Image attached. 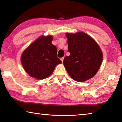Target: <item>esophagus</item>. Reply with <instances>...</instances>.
Segmentation results:
<instances>
[{"instance_id": "obj_1", "label": "esophagus", "mask_w": 122, "mask_h": 122, "mask_svg": "<svg viewBox=\"0 0 122 122\" xmlns=\"http://www.w3.org/2000/svg\"><path fill=\"white\" fill-rule=\"evenodd\" d=\"M64 57L61 58V61H62V62H63V61H64Z\"/></svg>"}]
</instances>
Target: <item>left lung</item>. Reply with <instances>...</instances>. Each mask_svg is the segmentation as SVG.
Segmentation results:
<instances>
[{
	"label": "left lung",
	"instance_id": "1",
	"mask_svg": "<svg viewBox=\"0 0 122 122\" xmlns=\"http://www.w3.org/2000/svg\"><path fill=\"white\" fill-rule=\"evenodd\" d=\"M69 56H66L64 65L74 80L85 81L92 78L99 69L103 61L102 50L90 36L84 32L66 33Z\"/></svg>",
	"mask_w": 122,
	"mask_h": 122
}]
</instances>
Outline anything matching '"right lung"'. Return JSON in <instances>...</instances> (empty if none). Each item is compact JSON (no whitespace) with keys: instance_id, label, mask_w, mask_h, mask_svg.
I'll return each instance as SVG.
<instances>
[{"instance_id":"add662e5","label":"right lung","mask_w":122,"mask_h":122,"mask_svg":"<svg viewBox=\"0 0 122 122\" xmlns=\"http://www.w3.org/2000/svg\"><path fill=\"white\" fill-rule=\"evenodd\" d=\"M52 36H41L24 50L21 62L32 77L42 80L48 77L57 65L62 63L57 57V48L52 43Z\"/></svg>"}]
</instances>
